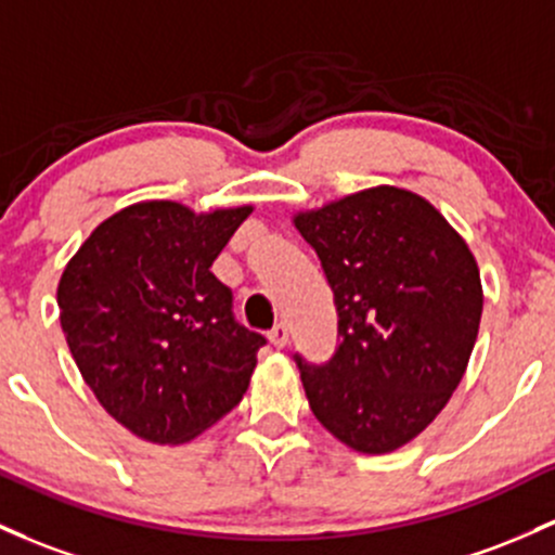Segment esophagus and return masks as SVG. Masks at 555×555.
Segmentation results:
<instances>
[{
	"instance_id": "1",
	"label": "esophagus",
	"mask_w": 555,
	"mask_h": 555,
	"mask_svg": "<svg viewBox=\"0 0 555 555\" xmlns=\"http://www.w3.org/2000/svg\"><path fill=\"white\" fill-rule=\"evenodd\" d=\"M268 339H271V345L276 347V350H282V347H287L289 343V328L284 324H276L268 332Z\"/></svg>"
}]
</instances>
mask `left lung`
Returning a JSON list of instances; mask_svg holds the SVG:
<instances>
[{
  "label": "left lung",
  "mask_w": 555,
  "mask_h": 555,
  "mask_svg": "<svg viewBox=\"0 0 555 555\" xmlns=\"http://www.w3.org/2000/svg\"><path fill=\"white\" fill-rule=\"evenodd\" d=\"M292 221L337 308L332 361L295 356L310 411L347 448L392 453L464 379L485 302L477 260L429 199L398 186L363 189Z\"/></svg>",
  "instance_id": "1"
}]
</instances>
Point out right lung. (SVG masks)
I'll use <instances>...</instances> for the list:
<instances>
[{
    "label": "right lung",
    "instance_id": "obj_1",
    "mask_svg": "<svg viewBox=\"0 0 555 555\" xmlns=\"http://www.w3.org/2000/svg\"><path fill=\"white\" fill-rule=\"evenodd\" d=\"M253 205L194 212L129 205L78 247L57 284L60 324L109 416L155 446L189 442L242 400L266 345L212 276Z\"/></svg>",
    "mask_w": 555,
    "mask_h": 555
}]
</instances>
